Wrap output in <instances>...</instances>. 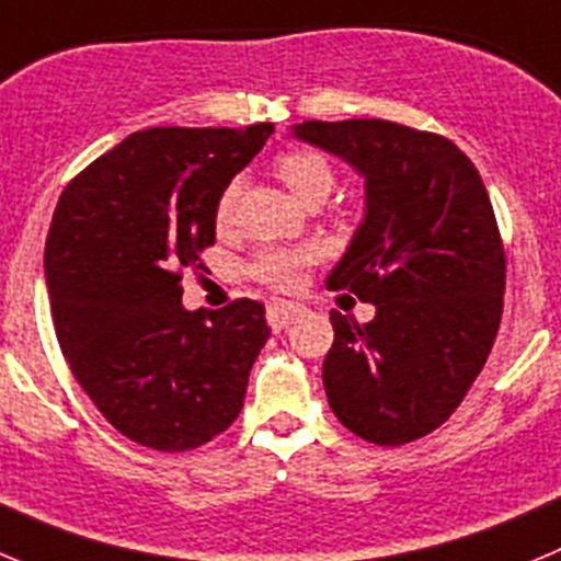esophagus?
I'll return each mask as SVG.
<instances>
[{"label": "esophagus", "instance_id": "34e87169", "mask_svg": "<svg viewBox=\"0 0 561 561\" xmlns=\"http://www.w3.org/2000/svg\"><path fill=\"white\" fill-rule=\"evenodd\" d=\"M298 316H301V305H293V301H271L268 305V323L274 332L290 327Z\"/></svg>", "mask_w": 561, "mask_h": 561}]
</instances>
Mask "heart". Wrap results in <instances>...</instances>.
I'll return each mask as SVG.
<instances>
[{
	"instance_id": "heart-1",
	"label": "heart",
	"mask_w": 561,
	"mask_h": 561,
	"mask_svg": "<svg viewBox=\"0 0 561 561\" xmlns=\"http://www.w3.org/2000/svg\"><path fill=\"white\" fill-rule=\"evenodd\" d=\"M276 174L282 176L287 187L296 193L301 202L316 196H327L334 185V171L329 165V160L318 151L310 149H293L285 154L276 157ZM238 182H229L224 187L221 198H218L216 218L218 224H229L234 213V202H238ZM316 251L312 249H265L254 256L251 263V276L263 285L279 287V290H290L296 287L301 268L307 263H312Z\"/></svg>"
}]
</instances>
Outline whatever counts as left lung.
<instances>
[{"label":"left lung","mask_w":561,"mask_h":561,"mask_svg":"<svg viewBox=\"0 0 561 561\" xmlns=\"http://www.w3.org/2000/svg\"><path fill=\"white\" fill-rule=\"evenodd\" d=\"M290 133L365 180V216L327 287L352 290L376 316H329V407L357 437L404 446L451 417L499 334L506 260L493 204L468 154L443 135L381 118Z\"/></svg>","instance_id":"obj_1"}]
</instances>
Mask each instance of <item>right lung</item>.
<instances>
[{"label": "right lung", "instance_id": "add662e5", "mask_svg": "<svg viewBox=\"0 0 561 561\" xmlns=\"http://www.w3.org/2000/svg\"><path fill=\"white\" fill-rule=\"evenodd\" d=\"M274 124L133 133L68 182L44 268L55 334L88 399L124 437L187 451L227 432L271 337L265 307H182V271L216 243L224 187Z\"/></svg>", "mask_w": 561, "mask_h": 561}]
</instances>
